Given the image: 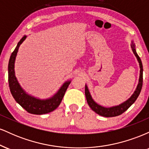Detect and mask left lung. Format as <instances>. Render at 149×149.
<instances>
[{"mask_svg":"<svg viewBox=\"0 0 149 149\" xmlns=\"http://www.w3.org/2000/svg\"><path fill=\"white\" fill-rule=\"evenodd\" d=\"M131 48L133 53H134V54L135 55V57H136V59H137L138 62H139L140 73L139 83H138L136 90H135L134 93L132 95V96L130 97L128 100H126L125 102H123L122 104H119V105L114 106V107H104L103 106H101L100 104H97L96 102H95V100L92 99L91 95H90V92L89 91L88 85L85 84V94L89 107L91 108L92 111H94L96 113L99 114V115L107 118L115 117V116L120 115V114H122L123 113H124L125 111H127V109L134 103V102L136 101V99H137V97H139L143 85V66L142 63H141V59H140L139 55H138L137 53L136 52L135 45L134 42H133V41H132Z\"/></svg>","mask_w":149,"mask_h":149,"instance_id":"obj_1","label":"left lung"}]
</instances>
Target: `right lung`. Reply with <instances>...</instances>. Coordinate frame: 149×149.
<instances>
[{
  "mask_svg": "<svg viewBox=\"0 0 149 149\" xmlns=\"http://www.w3.org/2000/svg\"><path fill=\"white\" fill-rule=\"evenodd\" d=\"M26 38V36H24L10 56L8 64V82L10 92L15 101L29 113L36 115L48 113L59 107L71 80L65 82L52 97L45 100H40L26 92L19 83L15 72V62L19 47Z\"/></svg>",
  "mask_w": 149,
  "mask_h": 149,
  "instance_id": "add662e5",
  "label": "right lung"
}]
</instances>
